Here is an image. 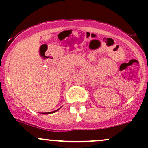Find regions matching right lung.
<instances>
[{"label":"right lung","instance_id":"right-lung-1","mask_svg":"<svg viewBox=\"0 0 148 148\" xmlns=\"http://www.w3.org/2000/svg\"><path fill=\"white\" fill-rule=\"evenodd\" d=\"M58 110H55V111H53V112H45V113H44V114H50V113H54V112H56V111H58Z\"/></svg>","mask_w":148,"mask_h":148}]
</instances>
